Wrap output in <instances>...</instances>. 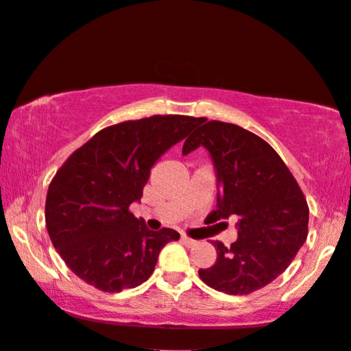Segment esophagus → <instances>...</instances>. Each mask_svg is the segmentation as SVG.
<instances>
[{
	"label": "esophagus",
	"instance_id": "esophagus-1",
	"mask_svg": "<svg viewBox=\"0 0 351 351\" xmlns=\"http://www.w3.org/2000/svg\"><path fill=\"white\" fill-rule=\"evenodd\" d=\"M181 241H183V244H184V245H188V247H194V245H197V241L191 239V237H188V236H181Z\"/></svg>",
	"mask_w": 351,
	"mask_h": 351
}]
</instances>
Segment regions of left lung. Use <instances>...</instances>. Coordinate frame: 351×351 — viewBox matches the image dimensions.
I'll list each match as a JSON object with an SVG mask.
<instances>
[{
	"mask_svg": "<svg viewBox=\"0 0 351 351\" xmlns=\"http://www.w3.org/2000/svg\"><path fill=\"white\" fill-rule=\"evenodd\" d=\"M199 146L210 152L217 170L213 213L218 219L239 217L237 241L230 247L212 241L217 261L199 269V276L215 291L247 295L282 274L305 244L306 199L278 152L252 132L210 120L186 139L183 154Z\"/></svg>",
	"mask_w": 351,
	"mask_h": 351,
	"instance_id": "8db88e82",
	"label": "left lung"
}]
</instances>
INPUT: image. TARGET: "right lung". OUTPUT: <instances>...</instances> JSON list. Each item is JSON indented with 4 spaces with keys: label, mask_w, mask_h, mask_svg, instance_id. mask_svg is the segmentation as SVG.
<instances>
[{
    "label": "right lung",
    "mask_w": 351,
    "mask_h": 351,
    "mask_svg": "<svg viewBox=\"0 0 351 351\" xmlns=\"http://www.w3.org/2000/svg\"><path fill=\"white\" fill-rule=\"evenodd\" d=\"M202 119L152 115L96 133L51 181L45 218L54 249L90 286L121 292L147 281L158 254L180 234L147 230L130 205L143 197L151 168Z\"/></svg>",
    "instance_id": "obj_1"
}]
</instances>
